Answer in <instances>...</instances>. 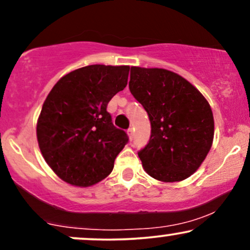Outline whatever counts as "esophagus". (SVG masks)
Masks as SVG:
<instances>
[{
    "instance_id": "esophagus-1",
    "label": "esophagus",
    "mask_w": 250,
    "mask_h": 250,
    "mask_svg": "<svg viewBox=\"0 0 250 250\" xmlns=\"http://www.w3.org/2000/svg\"><path fill=\"white\" fill-rule=\"evenodd\" d=\"M127 133H128V136H129V139H130V140H133V136H134V131H133V128H129L128 130H127Z\"/></svg>"
}]
</instances>
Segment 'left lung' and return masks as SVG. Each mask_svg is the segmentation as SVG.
<instances>
[{"mask_svg": "<svg viewBox=\"0 0 250 250\" xmlns=\"http://www.w3.org/2000/svg\"><path fill=\"white\" fill-rule=\"evenodd\" d=\"M129 89L151 125L149 142L137 153L145 170L162 182L187 179L213 145L208 101L187 80L161 68L131 67Z\"/></svg>", "mask_w": 250, "mask_h": 250, "instance_id": "1", "label": "left lung"}]
</instances>
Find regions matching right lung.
<instances>
[{"label":"right lung","instance_id":"obj_1","mask_svg":"<svg viewBox=\"0 0 250 250\" xmlns=\"http://www.w3.org/2000/svg\"><path fill=\"white\" fill-rule=\"evenodd\" d=\"M129 65L93 64L59 80L37 120L40 150L60 179L89 187L111 173L128 142L107 111L109 101L127 85Z\"/></svg>","mask_w":250,"mask_h":250}]
</instances>
